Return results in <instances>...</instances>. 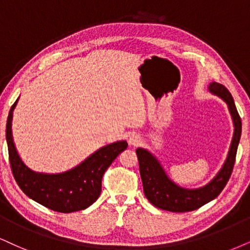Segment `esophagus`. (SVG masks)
Returning a JSON list of instances; mask_svg holds the SVG:
<instances>
[{
  "label": "esophagus",
  "instance_id": "34e87169",
  "mask_svg": "<svg viewBox=\"0 0 250 250\" xmlns=\"http://www.w3.org/2000/svg\"><path fill=\"white\" fill-rule=\"evenodd\" d=\"M141 141H142L141 136L137 134H132L130 137H129V144L130 145H138L141 143Z\"/></svg>",
  "mask_w": 250,
  "mask_h": 250
}]
</instances>
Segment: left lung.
Returning <instances> with one entry per match:
<instances>
[{"label":"left lung","mask_w":250,"mask_h":250,"mask_svg":"<svg viewBox=\"0 0 250 250\" xmlns=\"http://www.w3.org/2000/svg\"><path fill=\"white\" fill-rule=\"evenodd\" d=\"M209 90L219 96L229 105L233 123H234V135H233L226 162L220 172L209 185L198 189H186L179 187L172 180L168 179L159 162L148 151L144 148H137L136 154H137L138 164H140L144 195L156 208L170 211V212H188V211L200 209L204 204L214 200L229 182L233 172V167H234L236 151H238V145L241 137V118L236 110L232 94L224 85L213 82L210 84Z\"/></svg>","instance_id":"8db88e82"}]
</instances>
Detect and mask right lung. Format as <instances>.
<instances>
[{
  "mask_svg": "<svg viewBox=\"0 0 250 250\" xmlns=\"http://www.w3.org/2000/svg\"><path fill=\"white\" fill-rule=\"evenodd\" d=\"M17 100L11 106L7 120L5 137L12 174L25 195L56 211L70 213L84 210L98 200L102 179L114 159L128 147L125 141L106 145L91 154L81 165L60 174H42L31 170L18 156L11 135V120Z\"/></svg>",
  "mask_w": 250,
  "mask_h": 250,
  "instance_id": "1",
  "label": "right lung"
}]
</instances>
